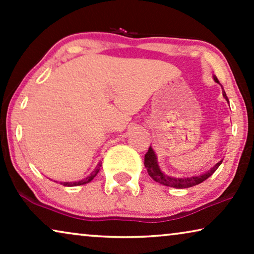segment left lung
I'll return each instance as SVG.
<instances>
[{"mask_svg": "<svg viewBox=\"0 0 254 254\" xmlns=\"http://www.w3.org/2000/svg\"><path fill=\"white\" fill-rule=\"evenodd\" d=\"M214 81L220 84L218 79L216 76H213ZM222 93H223V97L225 100L229 103V99L227 97V93H225L224 89L222 88ZM223 161V159H222ZM222 161L216 163L213 168L208 171L201 173L199 176H190V177H175V176H169L165 175L164 172L162 171L161 168L158 165V161H157V155L155 154L154 149L151 148V145L149 147V150L147 154L144 155V166L147 169L148 175L151 177L155 182H157L159 184L164 186H169V187H175V189H189V187H193L195 185H199L204 180L209 178V177L213 175V173L216 171L218 169V166L222 164Z\"/></svg>", "mask_w": 254, "mask_h": 254, "instance_id": "1", "label": "left lung"}]
</instances>
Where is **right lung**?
<instances>
[{
  "instance_id": "right-lung-1",
  "label": "right lung",
  "mask_w": 254,
  "mask_h": 254,
  "mask_svg": "<svg viewBox=\"0 0 254 254\" xmlns=\"http://www.w3.org/2000/svg\"><path fill=\"white\" fill-rule=\"evenodd\" d=\"M100 166H102V162H99L98 164H97L96 168H95V170H93V171L90 173V175L86 177V178H84V179L78 180V182H70V183H69V182H64V183H60V184H62V185H64V186H69V187L79 186V185H84V184H88V183L91 182V180L97 176V173H98L99 170H100Z\"/></svg>"
}]
</instances>
